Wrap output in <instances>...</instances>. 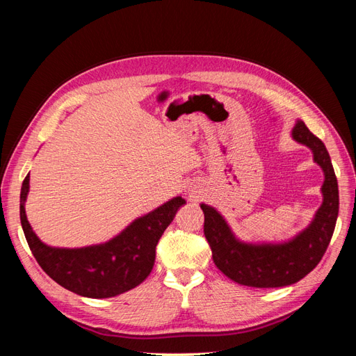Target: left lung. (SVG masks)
<instances>
[{
	"label": "left lung",
	"instance_id": "left-lung-1",
	"mask_svg": "<svg viewBox=\"0 0 356 356\" xmlns=\"http://www.w3.org/2000/svg\"><path fill=\"white\" fill-rule=\"evenodd\" d=\"M291 136L306 145L324 172L322 203L314 220L294 238L277 243H251L236 238L222 215L202 203L207 238L213 263L232 281L254 288H279L298 282L321 261L330 245L339 215V186L324 143L297 120Z\"/></svg>",
	"mask_w": 356,
	"mask_h": 356
}]
</instances>
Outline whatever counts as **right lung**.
Segmentation results:
<instances>
[{"label":"right lung","mask_w":356,"mask_h":356,"mask_svg":"<svg viewBox=\"0 0 356 356\" xmlns=\"http://www.w3.org/2000/svg\"><path fill=\"white\" fill-rule=\"evenodd\" d=\"M28 193L29 174L20 190V222L37 263L60 286L89 298L115 297L144 282L153 270L159 239L186 203L181 196L170 199L105 243L56 248L41 242L32 230L25 212Z\"/></svg>","instance_id":"add662e5"}]
</instances>
